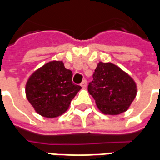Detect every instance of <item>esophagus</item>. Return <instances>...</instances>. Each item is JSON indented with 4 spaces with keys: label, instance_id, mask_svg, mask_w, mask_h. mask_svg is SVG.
Returning a JSON list of instances; mask_svg holds the SVG:
<instances>
[{
    "label": "esophagus",
    "instance_id": "esophagus-1",
    "mask_svg": "<svg viewBox=\"0 0 160 160\" xmlns=\"http://www.w3.org/2000/svg\"><path fill=\"white\" fill-rule=\"evenodd\" d=\"M80 86L82 87H87V80H84L82 82H81V84H80Z\"/></svg>",
    "mask_w": 160,
    "mask_h": 160
}]
</instances>
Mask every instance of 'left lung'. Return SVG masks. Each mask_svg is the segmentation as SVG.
<instances>
[{
	"instance_id": "obj_1",
	"label": "left lung",
	"mask_w": 160,
	"mask_h": 160,
	"mask_svg": "<svg viewBox=\"0 0 160 160\" xmlns=\"http://www.w3.org/2000/svg\"><path fill=\"white\" fill-rule=\"evenodd\" d=\"M88 85V92L104 114L118 115L128 110L136 96L134 80L112 63L99 62Z\"/></svg>"
}]
</instances>
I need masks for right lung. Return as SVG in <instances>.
Returning a JSON list of instances; mask_svg holds the SVG:
<instances>
[{"instance_id": "obj_1", "label": "right lung", "mask_w": 160, "mask_h": 160, "mask_svg": "<svg viewBox=\"0 0 160 160\" xmlns=\"http://www.w3.org/2000/svg\"><path fill=\"white\" fill-rule=\"evenodd\" d=\"M73 73L62 62L53 61L32 74L26 83V98L44 118H56L68 109L81 87L72 81Z\"/></svg>"}]
</instances>
